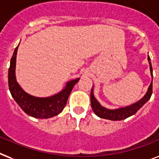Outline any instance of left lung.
<instances>
[{"instance_id": "left-lung-1", "label": "left lung", "mask_w": 159, "mask_h": 159, "mask_svg": "<svg viewBox=\"0 0 159 159\" xmlns=\"http://www.w3.org/2000/svg\"><path fill=\"white\" fill-rule=\"evenodd\" d=\"M148 60H149L151 76H152V78H153V68H152V64H151L149 56H148ZM152 92H153V81L151 82L146 94L144 95V96L141 100H140L139 101L135 103V104L129 105V106L124 107V108H119V109H109L101 106L100 103L95 99V97L94 96V94H93L92 87L91 92V108H92V110L94 111V113L98 117L104 118V119L112 120V121H120V120H123L125 118H127V117H131L133 114H135L150 99L151 95H152Z\"/></svg>"}]
</instances>
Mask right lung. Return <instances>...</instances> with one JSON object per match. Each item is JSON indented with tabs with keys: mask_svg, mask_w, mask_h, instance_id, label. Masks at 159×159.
Wrapping results in <instances>:
<instances>
[{
	"mask_svg": "<svg viewBox=\"0 0 159 159\" xmlns=\"http://www.w3.org/2000/svg\"><path fill=\"white\" fill-rule=\"evenodd\" d=\"M18 47L19 46H17L14 51L9 68V89L12 97L23 111L31 117L43 119L58 115L61 113L66 105L67 100L73 86L79 81L80 78L68 82L65 87L60 92L50 97L39 98L29 95L20 87L15 77V65Z\"/></svg>",
	"mask_w": 159,
	"mask_h": 159,
	"instance_id": "obj_1",
	"label": "right lung"
}]
</instances>
